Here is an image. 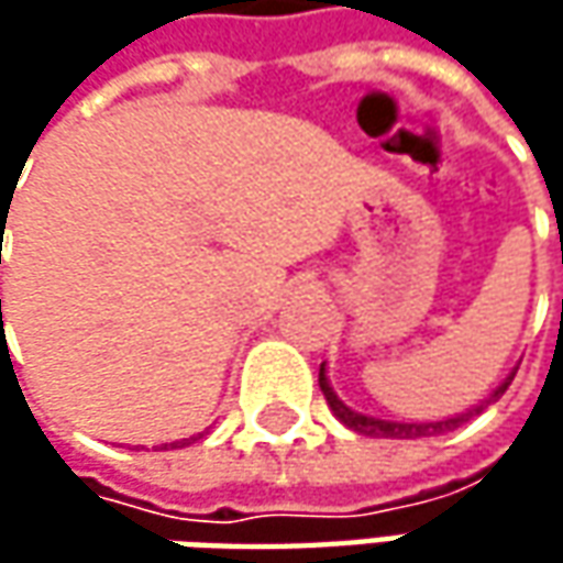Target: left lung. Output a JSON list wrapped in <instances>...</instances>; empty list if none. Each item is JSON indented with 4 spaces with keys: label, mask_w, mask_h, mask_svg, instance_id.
<instances>
[{
    "label": "left lung",
    "mask_w": 563,
    "mask_h": 563,
    "mask_svg": "<svg viewBox=\"0 0 563 563\" xmlns=\"http://www.w3.org/2000/svg\"><path fill=\"white\" fill-rule=\"evenodd\" d=\"M510 373L492 395H488L486 404H492L495 398H501L505 391H508ZM319 388H322V395L329 400V407H332V413H335L338 420L344 422L347 429H354L360 435H373V439H422V435H442V432H451V429H457L466 417H473V413H479L486 404H479V407H473V410H466V413H457V417H448V420L439 422H391V420H376V417H366V413H357V410H351L344 400L338 398L335 391H332V385H329V376H325V363L319 366Z\"/></svg>",
    "instance_id": "left-lung-1"
}]
</instances>
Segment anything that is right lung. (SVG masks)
<instances>
[{
	"label": "right lung",
	"instance_id": "add662e5",
	"mask_svg": "<svg viewBox=\"0 0 563 563\" xmlns=\"http://www.w3.org/2000/svg\"><path fill=\"white\" fill-rule=\"evenodd\" d=\"M0 307H2V300H0ZM197 439H200V435H197ZM190 442H194V439H185V442H175L172 448H181V444H190Z\"/></svg>",
	"mask_w": 563,
	"mask_h": 563
}]
</instances>
